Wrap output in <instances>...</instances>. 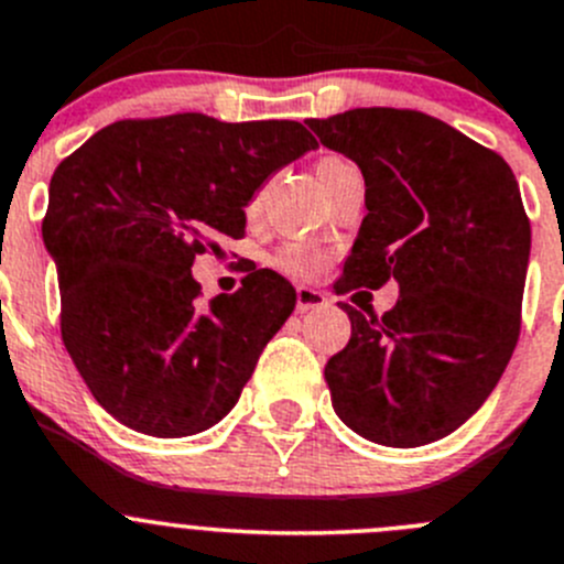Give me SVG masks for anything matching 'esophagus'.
<instances>
[{"label": "esophagus", "mask_w": 564, "mask_h": 564, "mask_svg": "<svg viewBox=\"0 0 564 564\" xmlns=\"http://www.w3.org/2000/svg\"><path fill=\"white\" fill-rule=\"evenodd\" d=\"M330 300L328 294L319 292V289L312 286H297V312L306 314V312H317V308L328 306Z\"/></svg>", "instance_id": "34e87169"}]
</instances>
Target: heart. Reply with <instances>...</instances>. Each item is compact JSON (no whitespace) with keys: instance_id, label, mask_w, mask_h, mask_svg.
I'll return each mask as SVG.
<instances>
[{"instance_id":"heart-1","label":"heart","mask_w":564,"mask_h":564,"mask_svg":"<svg viewBox=\"0 0 564 564\" xmlns=\"http://www.w3.org/2000/svg\"><path fill=\"white\" fill-rule=\"evenodd\" d=\"M336 163H347V161H341V158H325V161H319L317 170H323V166H336ZM252 208H256V203H252ZM325 261H328V256L312 245H286L275 256V264L281 267L286 275H294V278L319 275Z\"/></svg>"}]
</instances>
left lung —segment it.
<instances>
[{"label":"left lung","instance_id":"left-lung-1","mask_svg":"<svg viewBox=\"0 0 564 564\" xmlns=\"http://www.w3.org/2000/svg\"><path fill=\"white\" fill-rule=\"evenodd\" d=\"M306 124L367 186L336 294L389 278L401 289L381 317L341 306L354 330L325 365L334 412L387 448L429 445L481 409L518 345L531 250L518 181L498 152L420 110Z\"/></svg>","mask_w":564,"mask_h":564}]
</instances>
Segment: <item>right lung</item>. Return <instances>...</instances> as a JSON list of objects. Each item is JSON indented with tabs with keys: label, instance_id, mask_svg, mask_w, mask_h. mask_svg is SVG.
Wrapping results in <instances>:
<instances>
[{
	"label": "right lung",
	"instance_id": "1",
	"mask_svg": "<svg viewBox=\"0 0 564 564\" xmlns=\"http://www.w3.org/2000/svg\"><path fill=\"white\" fill-rule=\"evenodd\" d=\"M314 147L286 119L175 113L108 124L61 161L41 225L61 283V336L119 423L175 440L236 406L297 294L256 270L203 308L194 256L241 239L252 194Z\"/></svg>",
	"mask_w": 564,
	"mask_h": 564
}]
</instances>
